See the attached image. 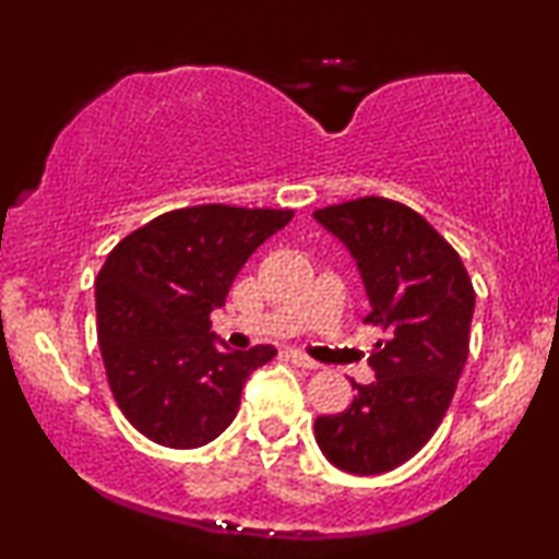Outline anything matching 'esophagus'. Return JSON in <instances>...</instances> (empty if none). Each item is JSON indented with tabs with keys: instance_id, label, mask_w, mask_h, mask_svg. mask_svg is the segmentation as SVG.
Segmentation results:
<instances>
[{
	"instance_id": "esophagus-1",
	"label": "esophagus",
	"mask_w": 559,
	"mask_h": 559,
	"mask_svg": "<svg viewBox=\"0 0 559 559\" xmlns=\"http://www.w3.org/2000/svg\"><path fill=\"white\" fill-rule=\"evenodd\" d=\"M289 358H293V364L300 366V369H318V361H312L310 356H305L302 350H289Z\"/></svg>"
}]
</instances>
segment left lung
<instances>
[{"instance_id": "1", "label": "left lung", "mask_w": 559, "mask_h": 559, "mask_svg": "<svg viewBox=\"0 0 559 559\" xmlns=\"http://www.w3.org/2000/svg\"><path fill=\"white\" fill-rule=\"evenodd\" d=\"M354 254L384 338L377 379L356 384L348 409L316 419V440L354 476L394 471L417 455L453 400L471 343L476 293L457 251L409 205L366 195L312 213Z\"/></svg>"}]
</instances>
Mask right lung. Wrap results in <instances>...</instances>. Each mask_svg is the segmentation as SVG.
I'll use <instances>...</instances> for the list:
<instances>
[{"instance_id": "obj_1", "label": "right lung", "mask_w": 559, "mask_h": 559, "mask_svg": "<svg viewBox=\"0 0 559 559\" xmlns=\"http://www.w3.org/2000/svg\"><path fill=\"white\" fill-rule=\"evenodd\" d=\"M295 211L205 203L167 211L124 236L96 277L98 346L124 417L144 438L190 450L218 438L239 412L249 373L277 348L221 350V308L247 259Z\"/></svg>"}]
</instances>
